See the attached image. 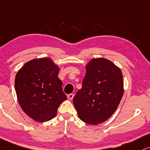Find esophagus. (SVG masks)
Instances as JSON below:
<instances>
[{
    "mask_svg": "<svg viewBox=\"0 0 150 150\" xmlns=\"http://www.w3.org/2000/svg\"><path fill=\"white\" fill-rule=\"evenodd\" d=\"M73 97H74V95L73 93H70V94L68 95V98L70 99V100H72V99L73 98Z\"/></svg>",
    "mask_w": 150,
    "mask_h": 150,
    "instance_id": "1",
    "label": "esophagus"
}]
</instances>
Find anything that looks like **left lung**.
<instances>
[{
	"label": "left lung",
	"mask_w": 150,
	"mask_h": 150,
	"mask_svg": "<svg viewBox=\"0 0 150 150\" xmlns=\"http://www.w3.org/2000/svg\"><path fill=\"white\" fill-rule=\"evenodd\" d=\"M82 89L73 98L79 118L91 125L103 123L114 114L124 94L122 70L105 58L86 64Z\"/></svg>",
	"instance_id": "8db88e82"
}]
</instances>
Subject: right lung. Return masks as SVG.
<instances>
[{
  "mask_svg": "<svg viewBox=\"0 0 150 150\" xmlns=\"http://www.w3.org/2000/svg\"><path fill=\"white\" fill-rule=\"evenodd\" d=\"M59 69L50 58H40L26 62L17 71L14 86L18 102L36 122L54 118L59 106L67 98L58 77Z\"/></svg>",
  "mask_w": 150,
  "mask_h": 150,
  "instance_id": "add662e5",
  "label": "right lung"
}]
</instances>
